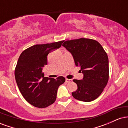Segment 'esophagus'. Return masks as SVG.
Masks as SVG:
<instances>
[{
	"instance_id": "esophagus-1",
	"label": "esophagus",
	"mask_w": 128,
	"mask_h": 128,
	"mask_svg": "<svg viewBox=\"0 0 128 128\" xmlns=\"http://www.w3.org/2000/svg\"><path fill=\"white\" fill-rule=\"evenodd\" d=\"M72 80L71 79H67V78L66 79V81L67 82H71Z\"/></svg>"
}]
</instances>
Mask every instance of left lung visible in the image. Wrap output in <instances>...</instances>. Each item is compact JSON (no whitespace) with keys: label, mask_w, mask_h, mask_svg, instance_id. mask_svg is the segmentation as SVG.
I'll list each match as a JSON object with an SVG mask.
<instances>
[{"label":"left lung","mask_w":128,"mask_h":128,"mask_svg":"<svg viewBox=\"0 0 128 128\" xmlns=\"http://www.w3.org/2000/svg\"><path fill=\"white\" fill-rule=\"evenodd\" d=\"M62 46L72 54L76 66L84 74L81 80L73 79L78 89L72 92L74 99L91 102L99 97L109 78L108 55L99 42L89 38L64 42Z\"/></svg>","instance_id":"left-lung-1"}]
</instances>
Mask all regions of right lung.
<instances>
[{
  "instance_id": "obj_1",
  "label": "right lung",
  "mask_w": 128,
  "mask_h": 128,
  "mask_svg": "<svg viewBox=\"0 0 128 128\" xmlns=\"http://www.w3.org/2000/svg\"><path fill=\"white\" fill-rule=\"evenodd\" d=\"M63 42L34 45L19 56L14 73L16 82L23 98L33 106L43 108L54 104L58 87L66 81L62 76L49 78L42 72L48 54L60 48Z\"/></svg>"
}]
</instances>
